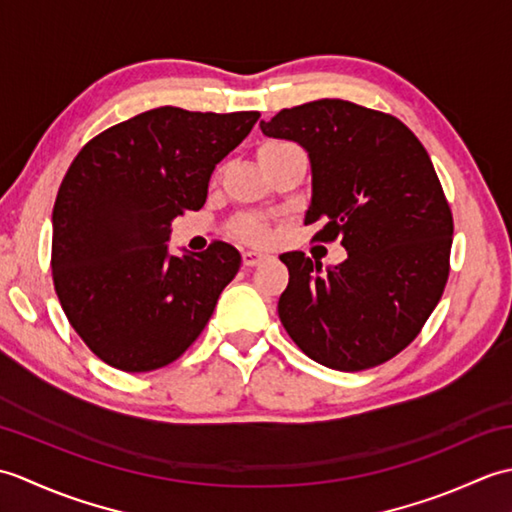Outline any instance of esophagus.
<instances>
[{
	"instance_id": "esophagus-1",
	"label": "esophagus",
	"mask_w": 512,
	"mask_h": 512,
	"mask_svg": "<svg viewBox=\"0 0 512 512\" xmlns=\"http://www.w3.org/2000/svg\"><path fill=\"white\" fill-rule=\"evenodd\" d=\"M264 259H266V255L264 253H255V250H246V253L242 255L244 266H257V264H262Z\"/></svg>"
}]
</instances>
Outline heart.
Instances as JSON below:
<instances>
[{
    "label": "heart",
    "instance_id": "obj_1",
    "mask_svg": "<svg viewBox=\"0 0 512 512\" xmlns=\"http://www.w3.org/2000/svg\"><path fill=\"white\" fill-rule=\"evenodd\" d=\"M288 147V143H281V140H266V143L259 145L257 149V158L262 162L266 156L275 154V151ZM233 233L235 237L242 239L246 244H266L270 239V224L268 220L259 215H242L237 217L233 224Z\"/></svg>",
    "mask_w": 512,
    "mask_h": 512
}]
</instances>
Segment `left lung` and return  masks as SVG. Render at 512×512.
I'll return each instance as SVG.
<instances>
[{
	"mask_svg": "<svg viewBox=\"0 0 512 512\" xmlns=\"http://www.w3.org/2000/svg\"><path fill=\"white\" fill-rule=\"evenodd\" d=\"M310 156L306 224L341 239L347 259L321 268L301 250L279 255L288 288L279 319L303 354L341 372L394 358L416 339L449 279L453 215L433 162L396 116L341 99L281 110L259 123Z\"/></svg>",
	"mask_w": 512,
	"mask_h": 512,
	"instance_id": "obj_1",
	"label": "left lung"
}]
</instances>
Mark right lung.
Masks as SVG:
<instances>
[{
    "label": "right lung",
    "instance_id": "obj_1",
    "mask_svg": "<svg viewBox=\"0 0 512 512\" xmlns=\"http://www.w3.org/2000/svg\"><path fill=\"white\" fill-rule=\"evenodd\" d=\"M257 118L156 107L72 160L52 211V279L70 325L107 365L165 367L209 323L242 255L226 242L169 255L171 222L202 209L215 165Z\"/></svg>",
    "mask_w": 512,
    "mask_h": 512
}]
</instances>
